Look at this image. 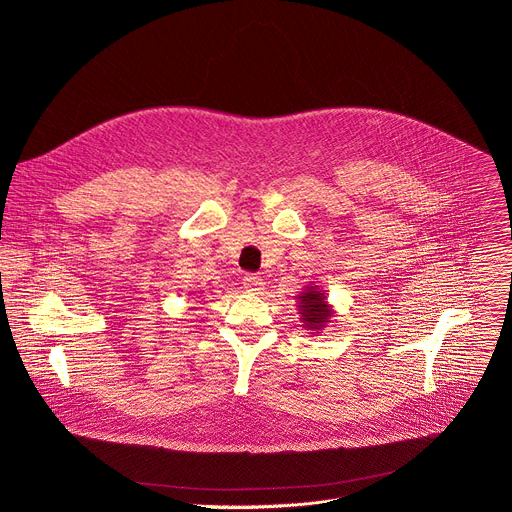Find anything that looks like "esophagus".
I'll return each mask as SVG.
<instances>
[{
  "label": "esophagus",
  "instance_id": "obj_1",
  "mask_svg": "<svg viewBox=\"0 0 512 512\" xmlns=\"http://www.w3.org/2000/svg\"><path fill=\"white\" fill-rule=\"evenodd\" d=\"M263 285H265V283H263V279H261L259 275H253V273H251V275H245V277H243V287L249 291V294H259V291L263 289Z\"/></svg>",
  "mask_w": 512,
  "mask_h": 512
}]
</instances>
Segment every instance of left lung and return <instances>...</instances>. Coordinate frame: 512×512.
Listing matches in <instances>:
<instances>
[{
    "instance_id": "obj_1",
    "label": "left lung",
    "mask_w": 512,
    "mask_h": 512,
    "mask_svg": "<svg viewBox=\"0 0 512 512\" xmlns=\"http://www.w3.org/2000/svg\"><path fill=\"white\" fill-rule=\"evenodd\" d=\"M296 300L300 310L298 314L306 330L320 332L328 326L330 318L334 316V308L326 302V294L318 285H308Z\"/></svg>"
}]
</instances>
